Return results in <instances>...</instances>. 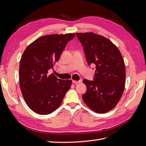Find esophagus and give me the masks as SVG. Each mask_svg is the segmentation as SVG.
<instances>
[{"mask_svg": "<svg viewBox=\"0 0 146 146\" xmlns=\"http://www.w3.org/2000/svg\"><path fill=\"white\" fill-rule=\"evenodd\" d=\"M72 82H73V83H74V84H77V83H80L81 82V81H76V80H73L72 81Z\"/></svg>", "mask_w": 146, "mask_h": 146, "instance_id": "obj_1", "label": "esophagus"}]
</instances>
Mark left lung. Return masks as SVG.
Here are the masks:
<instances>
[{
  "instance_id": "1",
  "label": "left lung",
  "mask_w": 146,
  "mask_h": 146,
  "mask_svg": "<svg viewBox=\"0 0 146 146\" xmlns=\"http://www.w3.org/2000/svg\"><path fill=\"white\" fill-rule=\"evenodd\" d=\"M88 64L96 66L94 81L83 80L87 90L82 98L96 113H104L119 103L124 90L125 67L119 49L109 39L92 32L76 33Z\"/></svg>"
}]
</instances>
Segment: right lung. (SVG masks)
Here are the masks:
<instances>
[{
    "label": "right lung",
    "mask_w": 146,
    "mask_h": 146,
    "mask_svg": "<svg viewBox=\"0 0 146 146\" xmlns=\"http://www.w3.org/2000/svg\"><path fill=\"white\" fill-rule=\"evenodd\" d=\"M75 36V33H68L41 36L27 46L22 55L19 71L20 88L27 106L36 113L53 112L71 87V80H60L48 73Z\"/></svg>",
    "instance_id": "1"
}]
</instances>
